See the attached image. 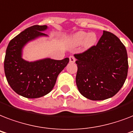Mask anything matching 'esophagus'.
Masks as SVG:
<instances>
[{
    "label": "esophagus",
    "instance_id": "obj_1",
    "mask_svg": "<svg viewBox=\"0 0 133 133\" xmlns=\"http://www.w3.org/2000/svg\"><path fill=\"white\" fill-rule=\"evenodd\" d=\"M70 63H75V58L73 56H70Z\"/></svg>",
    "mask_w": 133,
    "mask_h": 133
}]
</instances>
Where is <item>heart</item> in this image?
<instances>
[{"mask_svg":"<svg viewBox=\"0 0 133 133\" xmlns=\"http://www.w3.org/2000/svg\"><path fill=\"white\" fill-rule=\"evenodd\" d=\"M97 41V36L95 33H87L83 31H80L75 33L70 40V42L73 45L78 46L83 45L85 49H88L95 45Z\"/></svg>","mask_w":133,"mask_h":133,"instance_id":"obj_1","label":"heart"}]
</instances>
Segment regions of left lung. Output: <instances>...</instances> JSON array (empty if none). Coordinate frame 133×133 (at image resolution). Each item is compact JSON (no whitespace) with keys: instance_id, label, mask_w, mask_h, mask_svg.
Instances as JSON below:
<instances>
[{"instance_id":"left-lung-1","label":"left lung","mask_w":133,"mask_h":133,"mask_svg":"<svg viewBox=\"0 0 133 133\" xmlns=\"http://www.w3.org/2000/svg\"><path fill=\"white\" fill-rule=\"evenodd\" d=\"M76 83L87 99L99 101L113 97L128 75V55L124 45L111 32L103 31L96 45L75 54Z\"/></svg>"}]
</instances>
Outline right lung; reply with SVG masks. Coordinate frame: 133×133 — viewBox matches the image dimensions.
I'll use <instances>...</instances> for the list:
<instances>
[{"label": "right lung", "mask_w": 133, "mask_h": 133, "mask_svg": "<svg viewBox=\"0 0 133 133\" xmlns=\"http://www.w3.org/2000/svg\"><path fill=\"white\" fill-rule=\"evenodd\" d=\"M47 25H33L10 41L6 50L4 70L7 81L14 92L23 97L34 99L43 97L52 90L59 73L69 58H45L28 62L22 58V49L30 41L47 36L43 31Z\"/></svg>", "instance_id": "right-lung-1"}]
</instances>
